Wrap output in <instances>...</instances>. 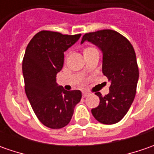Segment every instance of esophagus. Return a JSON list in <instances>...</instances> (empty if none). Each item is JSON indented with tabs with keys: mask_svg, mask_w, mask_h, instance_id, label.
I'll return each mask as SVG.
<instances>
[{
	"mask_svg": "<svg viewBox=\"0 0 154 154\" xmlns=\"http://www.w3.org/2000/svg\"><path fill=\"white\" fill-rule=\"evenodd\" d=\"M88 94H89V93H87V92H83V93H82V97H83V98H86V97L88 96Z\"/></svg>",
	"mask_w": 154,
	"mask_h": 154,
	"instance_id": "34e87169",
	"label": "esophagus"
}]
</instances>
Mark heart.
Masks as SVG:
<instances>
[{"instance_id": "heart-1", "label": "heart", "mask_w": 154, "mask_h": 154, "mask_svg": "<svg viewBox=\"0 0 154 154\" xmlns=\"http://www.w3.org/2000/svg\"><path fill=\"white\" fill-rule=\"evenodd\" d=\"M94 50H96L95 48H93L92 46H87V47H85L84 49H83V54L85 55L86 53H88V52H91V51H94Z\"/></svg>"}]
</instances>
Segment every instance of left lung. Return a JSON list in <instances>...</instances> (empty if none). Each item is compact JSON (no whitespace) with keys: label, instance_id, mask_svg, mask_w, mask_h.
<instances>
[{"label":"left lung","instance_id":"obj_1","mask_svg":"<svg viewBox=\"0 0 154 154\" xmlns=\"http://www.w3.org/2000/svg\"><path fill=\"white\" fill-rule=\"evenodd\" d=\"M98 45L103 52V71L110 81L109 94L96 92L100 102L92 109L95 119L114 124L127 114L136 93L139 68L133 45L119 32L105 29L86 33L81 40Z\"/></svg>","mask_w":154,"mask_h":154}]
</instances>
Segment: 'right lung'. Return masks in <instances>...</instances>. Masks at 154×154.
Wrapping results in <instances>:
<instances>
[{
    "instance_id": "1",
    "label": "right lung",
    "mask_w": 154,
    "mask_h": 154,
    "mask_svg": "<svg viewBox=\"0 0 154 154\" xmlns=\"http://www.w3.org/2000/svg\"><path fill=\"white\" fill-rule=\"evenodd\" d=\"M80 35L41 31L32 38L25 52L22 62L25 91L37 117L50 128L68 125L81 98L80 91H66L56 82V74L63 66L64 52Z\"/></svg>"
}]
</instances>
